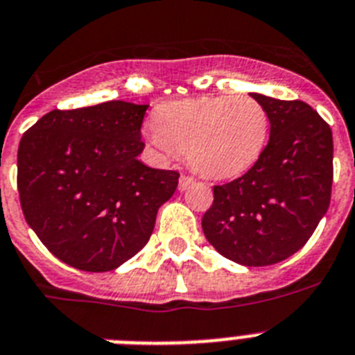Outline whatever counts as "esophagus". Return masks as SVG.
Listing matches in <instances>:
<instances>
[{
  "mask_svg": "<svg viewBox=\"0 0 355 355\" xmlns=\"http://www.w3.org/2000/svg\"><path fill=\"white\" fill-rule=\"evenodd\" d=\"M193 182H195V178L187 177V175H182V177H180V180H178V189H180V191H186L187 187L191 186Z\"/></svg>",
  "mask_w": 355,
  "mask_h": 355,
  "instance_id": "1",
  "label": "esophagus"
}]
</instances>
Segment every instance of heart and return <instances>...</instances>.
I'll list each match as a JSON object with an SVG mask.
<instances>
[{
	"label": "heart",
	"mask_w": 355,
	"mask_h": 355,
	"mask_svg": "<svg viewBox=\"0 0 355 355\" xmlns=\"http://www.w3.org/2000/svg\"><path fill=\"white\" fill-rule=\"evenodd\" d=\"M148 141L162 155L187 153L207 178L238 177L261 157L269 139V113L251 95H202L155 110Z\"/></svg>",
	"instance_id": "obj_1"
}]
</instances>
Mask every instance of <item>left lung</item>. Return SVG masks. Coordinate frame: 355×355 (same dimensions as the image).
Listing matches in <instances>:
<instances>
[{"label":"left lung","mask_w":355,"mask_h":355,"mask_svg":"<svg viewBox=\"0 0 355 355\" xmlns=\"http://www.w3.org/2000/svg\"><path fill=\"white\" fill-rule=\"evenodd\" d=\"M251 97L269 113V144L245 175L213 187L202 229L227 260L265 267L300 251L329 209L334 142L329 124L303 101Z\"/></svg>","instance_id":"1"}]
</instances>
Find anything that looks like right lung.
<instances>
[{
  "label": "right lung",
  "instance_id": "right-lung-1",
  "mask_svg": "<svg viewBox=\"0 0 355 355\" xmlns=\"http://www.w3.org/2000/svg\"><path fill=\"white\" fill-rule=\"evenodd\" d=\"M146 110L124 101L53 110L21 137V209L43 245L70 267L106 272L133 258L177 189V171L137 159Z\"/></svg>",
  "mask_w": 355,
  "mask_h": 355
}]
</instances>
